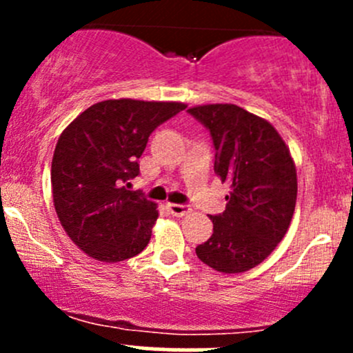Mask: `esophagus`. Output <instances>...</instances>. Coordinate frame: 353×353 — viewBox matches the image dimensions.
Returning a JSON list of instances; mask_svg holds the SVG:
<instances>
[{
	"mask_svg": "<svg viewBox=\"0 0 353 353\" xmlns=\"http://www.w3.org/2000/svg\"><path fill=\"white\" fill-rule=\"evenodd\" d=\"M167 208H169V212L174 216H184L191 212V208L188 205H177V203H167Z\"/></svg>",
	"mask_w": 353,
	"mask_h": 353,
	"instance_id": "esophagus-1",
	"label": "esophagus"
}]
</instances>
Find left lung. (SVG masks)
Masks as SVG:
<instances>
[{
	"label": "left lung",
	"mask_w": 353,
	"mask_h": 353,
	"mask_svg": "<svg viewBox=\"0 0 353 353\" xmlns=\"http://www.w3.org/2000/svg\"><path fill=\"white\" fill-rule=\"evenodd\" d=\"M212 134L215 174L227 183V206L212 215L213 234L196 256L222 273L265 261L287 234L297 199V170L279 131L234 104L188 109Z\"/></svg>",
	"instance_id": "1"
}]
</instances>
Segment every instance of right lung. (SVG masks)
Instances as JSON below:
<instances>
[{
    "label": "right lung",
    "instance_id": "add662e5",
    "mask_svg": "<svg viewBox=\"0 0 353 353\" xmlns=\"http://www.w3.org/2000/svg\"><path fill=\"white\" fill-rule=\"evenodd\" d=\"M183 102L110 99L90 105L61 133L51 165L52 199L71 241L90 258L117 263L147 248L159 210L128 181L157 126Z\"/></svg>",
    "mask_w": 353,
    "mask_h": 353
}]
</instances>
